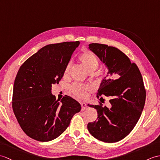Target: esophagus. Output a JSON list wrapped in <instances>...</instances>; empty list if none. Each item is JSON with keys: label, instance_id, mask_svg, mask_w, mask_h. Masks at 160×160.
I'll use <instances>...</instances> for the list:
<instances>
[{"label": "esophagus", "instance_id": "34e87169", "mask_svg": "<svg viewBox=\"0 0 160 160\" xmlns=\"http://www.w3.org/2000/svg\"><path fill=\"white\" fill-rule=\"evenodd\" d=\"M81 107H82V110H84L87 108V104L85 102H81Z\"/></svg>", "mask_w": 160, "mask_h": 160}]
</instances>
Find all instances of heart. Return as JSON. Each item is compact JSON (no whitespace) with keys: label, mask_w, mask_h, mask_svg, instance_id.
Returning a JSON list of instances; mask_svg holds the SVG:
<instances>
[{"label":"heart","mask_w":160,"mask_h":160,"mask_svg":"<svg viewBox=\"0 0 160 160\" xmlns=\"http://www.w3.org/2000/svg\"><path fill=\"white\" fill-rule=\"evenodd\" d=\"M79 60L86 70L90 73H93L100 66L99 60H98L97 56L91 52H86L82 53L79 57ZM71 67V63H68L65 67V69H64V75L65 76L69 74ZM71 92L76 96L83 98L87 96V92L90 90V87L88 85H84V84H74L71 87Z\"/></svg>","instance_id":"b5f03b06"}]
</instances>
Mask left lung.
Here are the masks:
<instances>
[{"mask_svg":"<svg viewBox=\"0 0 160 160\" xmlns=\"http://www.w3.org/2000/svg\"><path fill=\"white\" fill-rule=\"evenodd\" d=\"M89 46L107 65V76L115 73L118 78L105 77L102 81L97 98L101 100L104 96L108 97L111 107H104L100 102L97 105L89 104L96 108L98 118L87 128L95 138L113 143L127 137L141 116L146 100L143 79L138 66L120 50L99 43Z\"/></svg>","mask_w":160,"mask_h":160,"instance_id":"left-lung-1","label":"left lung"}]
</instances>
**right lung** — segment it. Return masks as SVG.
I'll return each instance as SVG.
<instances>
[{
  "label": "right lung",
  "mask_w": 160,
  "mask_h": 160,
  "mask_svg": "<svg viewBox=\"0 0 160 160\" xmlns=\"http://www.w3.org/2000/svg\"><path fill=\"white\" fill-rule=\"evenodd\" d=\"M80 42H64L45 46L25 61L13 84L12 108L22 131L40 142L56 139L69 127L81 110L76 100L64 96L61 103L52 94L58 84L71 55Z\"/></svg>",
  "instance_id": "obj_1"
}]
</instances>
